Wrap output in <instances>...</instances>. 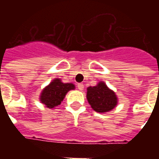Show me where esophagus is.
I'll return each mask as SVG.
<instances>
[{"label":"esophagus","mask_w":159,"mask_h":159,"mask_svg":"<svg viewBox=\"0 0 159 159\" xmlns=\"http://www.w3.org/2000/svg\"><path fill=\"white\" fill-rule=\"evenodd\" d=\"M77 88H78V89L79 90H83V89H84V85H83V83H78V84H77Z\"/></svg>","instance_id":"34e87169"}]
</instances>
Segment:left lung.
<instances>
[{
    "label": "left lung",
    "mask_w": 159,
    "mask_h": 159,
    "mask_svg": "<svg viewBox=\"0 0 159 159\" xmlns=\"http://www.w3.org/2000/svg\"><path fill=\"white\" fill-rule=\"evenodd\" d=\"M87 90L88 101L97 112L110 111L117 106V98L115 93L102 82L97 86L89 87Z\"/></svg>",
    "instance_id": "1"
}]
</instances>
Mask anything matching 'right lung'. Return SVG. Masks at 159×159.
Wrapping results in <instances>:
<instances>
[{"mask_svg":"<svg viewBox=\"0 0 159 159\" xmlns=\"http://www.w3.org/2000/svg\"><path fill=\"white\" fill-rule=\"evenodd\" d=\"M72 83H63L60 79H55L46 87L41 93V102L48 108L60 105L68 91L74 89Z\"/></svg>","mask_w":159,"mask_h":159,"instance_id":"add662e5","label":"right lung"}]
</instances>
